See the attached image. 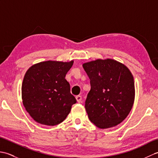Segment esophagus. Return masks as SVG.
<instances>
[{"mask_svg": "<svg viewBox=\"0 0 158 158\" xmlns=\"http://www.w3.org/2000/svg\"><path fill=\"white\" fill-rule=\"evenodd\" d=\"M75 98H76V100H77V102H79V103L81 102V100H82V97H81V96L78 95V96H77L75 97Z\"/></svg>", "mask_w": 158, "mask_h": 158, "instance_id": "34e87169", "label": "esophagus"}]
</instances>
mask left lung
Wrapping results in <instances>:
<instances>
[{
  "mask_svg": "<svg viewBox=\"0 0 158 158\" xmlns=\"http://www.w3.org/2000/svg\"><path fill=\"white\" fill-rule=\"evenodd\" d=\"M91 89L85 108L89 120L100 129L122 123L135 102L134 77L127 67L117 60L97 59L83 64Z\"/></svg>",
  "mask_w": 158,
  "mask_h": 158,
  "instance_id": "1",
  "label": "left lung"
}]
</instances>
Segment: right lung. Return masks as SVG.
<instances>
[{
  "label": "right lung",
  "instance_id": "right-lung-1",
  "mask_svg": "<svg viewBox=\"0 0 158 158\" xmlns=\"http://www.w3.org/2000/svg\"><path fill=\"white\" fill-rule=\"evenodd\" d=\"M74 61L41 62L26 72L22 85L23 106L35 122L46 126L62 122L77 100L70 94L66 73Z\"/></svg>",
  "mask_w": 158,
  "mask_h": 158
}]
</instances>
